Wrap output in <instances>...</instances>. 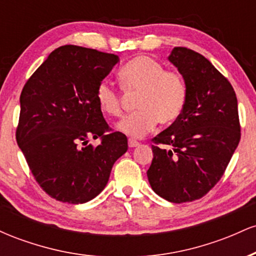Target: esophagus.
Returning <instances> with one entry per match:
<instances>
[{
    "mask_svg": "<svg viewBox=\"0 0 256 256\" xmlns=\"http://www.w3.org/2000/svg\"><path fill=\"white\" fill-rule=\"evenodd\" d=\"M140 146V142H138V140H134V138H128V146H130V148H134V146Z\"/></svg>",
    "mask_w": 256,
    "mask_h": 256,
    "instance_id": "34e87169",
    "label": "esophagus"
}]
</instances>
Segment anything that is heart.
Here are the masks:
<instances>
[{"instance_id": "obj_1", "label": "heart", "mask_w": 256, "mask_h": 256, "mask_svg": "<svg viewBox=\"0 0 256 256\" xmlns=\"http://www.w3.org/2000/svg\"><path fill=\"white\" fill-rule=\"evenodd\" d=\"M122 89L137 92L136 112L125 116L118 130L131 137H142L156 126L171 125L183 113L188 98V85L178 71L166 70L162 64L149 56H136L119 72ZM98 108L106 116H120L122 98L108 82H101L95 91Z\"/></svg>"}]
</instances>
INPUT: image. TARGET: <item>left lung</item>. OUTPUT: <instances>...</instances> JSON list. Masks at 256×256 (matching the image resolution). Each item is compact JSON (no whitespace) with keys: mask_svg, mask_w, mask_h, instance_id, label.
Returning a JSON list of instances; mask_svg holds the SVG:
<instances>
[{"mask_svg":"<svg viewBox=\"0 0 256 256\" xmlns=\"http://www.w3.org/2000/svg\"><path fill=\"white\" fill-rule=\"evenodd\" d=\"M168 60L186 82V104L177 122L152 140L146 176L158 196L183 204L204 198L220 180L240 143V125L234 88L204 55L176 46Z\"/></svg>","mask_w":256,"mask_h":256,"instance_id":"obj_1","label":"left lung"}]
</instances>
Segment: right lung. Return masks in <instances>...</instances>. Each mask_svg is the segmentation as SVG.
<instances>
[{
    "mask_svg": "<svg viewBox=\"0 0 256 256\" xmlns=\"http://www.w3.org/2000/svg\"><path fill=\"white\" fill-rule=\"evenodd\" d=\"M118 61L114 54L62 46L24 85L18 146L40 186L58 201L77 204L96 198L128 150V138L112 131L95 98ZM90 138L102 143L88 145Z\"/></svg>",
    "mask_w": 256,
    "mask_h": 256,
    "instance_id": "add662e5",
    "label": "right lung"
}]
</instances>
